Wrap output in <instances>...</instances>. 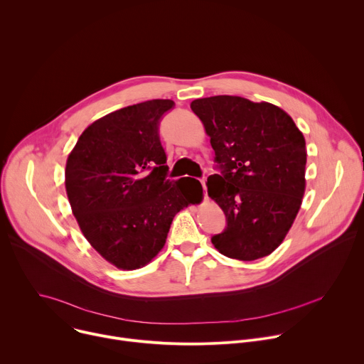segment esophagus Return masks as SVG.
Segmentation results:
<instances>
[{"label": "esophagus", "mask_w": 364, "mask_h": 364, "mask_svg": "<svg viewBox=\"0 0 364 364\" xmlns=\"http://www.w3.org/2000/svg\"><path fill=\"white\" fill-rule=\"evenodd\" d=\"M201 186H203V190H204V198H207V188H205V178H201Z\"/></svg>", "instance_id": "34e87169"}]
</instances>
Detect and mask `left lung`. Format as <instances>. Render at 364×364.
<instances>
[{
	"label": "left lung",
	"mask_w": 364,
	"mask_h": 364,
	"mask_svg": "<svg viewBox=\"0 0 364 364\" xmlns=\"http://www.w3.org/2000/svg\"><path fill=\"white\" fill-rule=\"evenodd\" d=\"M222 176L207 193L226 215L215 247L239 261L271 255L285 239L305 193L306 148L292 118L269 102L219 95L191 102Z\"/></svg>",
	"instance_id": "left-lung-1"
}]
</instances>
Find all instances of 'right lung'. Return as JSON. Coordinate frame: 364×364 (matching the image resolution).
I'll use <instances>...</instances> for the list:
<instances>
[{
	"label": "right lung",
	"mask_w": 364,
	"mask_h": 364,
	"mask_svg": "<svg viewBox=\"0 0 364 364\" xmlns=\"http://www.w3.org/2000/svg\"><path fill=\"white\" fill-rule=\"evenodd\" d=\"M174 107L152 99L90 124L70 151L65 186L90 246L118 269L149 264L164 247L174 216L203 197L186 180L166 178L167 155L159 124ZM190 178V177H187Z\"/></svg>",
	"instance_id": "1"
}]
</instances>
